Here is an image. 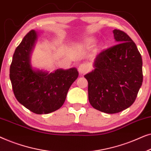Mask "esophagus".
I'll list each match as a JSON object with an SVG mask.
<instances>
[{
  "label": "esophagus",
  "mask_w": 151,
  "mask_h": 151,
  "mask_svg": "<svg viewBox=\"0 0 151 151\" xmlns=\"http://www.w3.org/2000/svg\"><path fill=\"white\" fill-rule=\"evenodd\" d=\"M89 71V67L86 64H81L78 67V71L80 74H85Z\"/></svg>",
  "instance_id": "obj_1"
}]
</instances>
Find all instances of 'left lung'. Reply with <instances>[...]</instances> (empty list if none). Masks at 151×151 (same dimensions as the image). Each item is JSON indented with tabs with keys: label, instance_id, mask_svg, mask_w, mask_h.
Returning <instances> with one entry per match:
<instances>
[{
	"label": "left lung",
	"instance_id": "obj_1",
	"mask_svg": "<svg viewBox=\"0 0 151 151\" xmlns=\"http://www.w3.org/2000/svg\"><path fill=\"white\" fill-rule=\"evenodd\" d=\"M117 45L95 59L86 74L88 101L94 109L113 114L131 106L142 84V59L135 43L122 31H113Z\"/></svg>",
	"mask_w": 151,
	"mask_h": 151
}]
</instances>
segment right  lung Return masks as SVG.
<instances>
[{
	"mask_svg": "<svg viewBox=\"0 0 151 151\" xmlns=\"http://www.w3.org/2000/svg\"><path fill=\"white\" fill-rule=\"evenodd\" d=\"M37 39L38 33L32 30L16 47L9 78L14 96L20 104L36 114H48L63 106L78 71L73 67L49 73L33 67L31 55Z\"/></svg>",
	"mask_w": 151,
	"mask_h": 151,
	"instance_id": "obj_1",
	"label": "right lung"
}]
</instances>
